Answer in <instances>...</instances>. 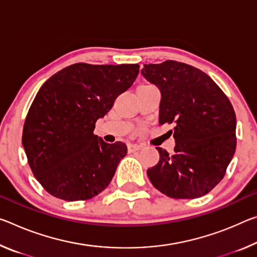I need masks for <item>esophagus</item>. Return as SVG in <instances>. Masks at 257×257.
<instances>
[{
  "label": "esophagus",
  "mask_w": 257,
  "mask_h": 257,
  "mask_svg": "<svg viewBox=\"0 0 257 257\" xmlns=\"http://www.w3.org/2000/svg\"><path fill=\"white\" fill-rule=\"evenodd\" d=\"M142 149V145H138V144H128V151L130 153L133 152H136V151L141 150Z\"/></svg>",
  "instance_id": "obj_1"
}]
</instances>
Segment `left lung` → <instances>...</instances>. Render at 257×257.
<instances>
[{"instance_id": "obj_1", "label": "left lung", "mask_w": 257, "mask_h": 257, "mask_svg": "<svg viewBox=\"0 0 257 257\" xmlns=\"http://www.w3.org/2000/svg\"><path fill=\"white\" fill-rule=\"evenodd\" d=\"M161 92L159 123L175 127L174 153L157 148L160 160L148 169L157 190L174 199H194L225 175L237 145L235 113L211 77L191 65L166 60L141 71Z\"/></svg>"}]
</instances>
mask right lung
I'll list each match as a JSON object with an SVG mask.
<instances>
[{
	"instance_id": "add662e5",
	"label": "right lung",
	"mask_w": 257,
	"mask_h": 257,
	"mask_svg": "<svg viewBox=\"0 0 257 257\" xmlns=\"http://www.w3.org/2000/svg\"><path fill=\"white\" fill-rule=\"evenodd\" d=\"M138 73V64L77 63L57 72L40 88L24 124L23 146L47 192L77 201L106 189L127 146L105 143L93 129Z\"/></svg>"
}]
</instances>
